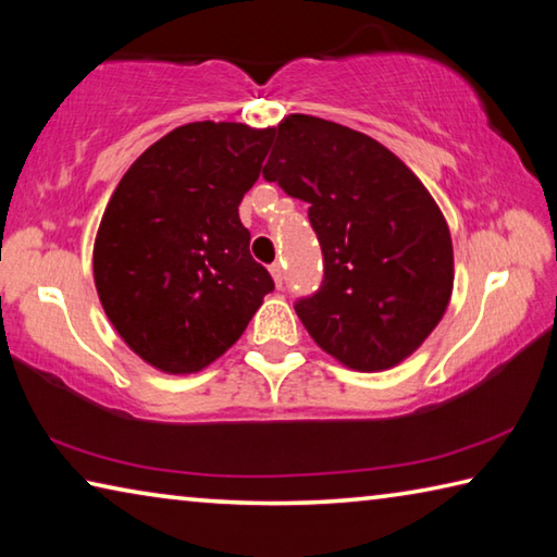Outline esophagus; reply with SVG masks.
Masks as SVG:
<instances>
[{
	"label": "esophagus",
	"instance_id": "34e87169",
	"mask_svg": "<svg viewBox=\"0 0 557 557\" xmlns=\"http://www.w3.org/2000/svg\"><path fill=\"white\" fill-rule=\"evenodd\" d=\"M270 272H272V277H275V285L277 287L285 285V268H282V262H272Z\"/></svg>",
	"mask_w": 557,
	"mask_h": 557
}]
</instances>
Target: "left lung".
<instances>
[{"mask_svg": "<svg viewBox=\"0 0 557 557\" xmlns=\"http://www.w3.org/2000/svg\"><path fill=\"white\" fill-rule=\"evenodd\" d=\"M262 176L309 203L324 277L295 301L309 336L348 369L410 356L445 314L455 282L449 228L428 188L363 132L312 115L272 129Z\"/></svg>", "mask_w": 557, "mask_h": 557, "instance_id": "obj_1", "label": "left lung"}]
</instances>
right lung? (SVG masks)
Here are the masks:
<instances>
[{"label": "right lung", "instance_id": "obj_1", "mask_svg": "<svg viewBox=\"0 0 557 557\" xmlns=\"http://www.w3.org/2000/svg\"><path fill=\"white\" fill-rule=\"evenodd\" d=\"M270 135L240 122L176 127L112 194L92 275L112 326L159 371L194 373L215 361L275 289L238 215Z\"/></svg>", "mask_w": 557, "mask_h": 557}]
</instances>
